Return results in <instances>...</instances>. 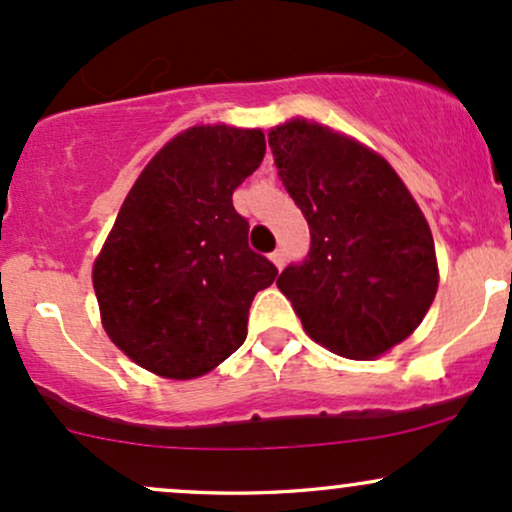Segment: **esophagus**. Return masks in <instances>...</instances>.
<instances>
[{
  "mask_svg": "<svg viewBox=\"0 0 512 512\" xmlns=\"http://www.w3.org/2000/svg\"><path fill=\"white\" fill-rule=\"evenodd\" d=\"M269 260L274 262V267H276V269H281V267H284V252H281V250H274L272 255H269Z\"/></svg>",
  "mask_w": 512,
  "mask_h": 512,
  "instance_id": "esophagus-1",
  "label": "esophagus"
}]
</instances>
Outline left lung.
Here are the masks:
<instances>
[{
	"instance_id": "1",
	"label": "left lung",
	"mask_w": 512,
	"mask_h": 512,
	"mask_svg": "<svg viewBox=\"0 0 512 512\" xmlns=\"http://www.w3.org/2000/svg\"><path fill=\"white\" fill-rule=\"evenodd\" d=\"M267 137L310 226L308 257L276 286L327 351L354 361L387 354L421 325L438 291L424 211L395 168L349 134L291 117Z\"/></svg>"
}]
</instances>
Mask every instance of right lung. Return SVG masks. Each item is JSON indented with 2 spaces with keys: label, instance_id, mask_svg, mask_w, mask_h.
I'll use <instances>...</instances> for the list:
<instances>
[{
  "label": "right lung",
  "instance_id": "right-lung-1",
  "mask_svg": "<svg viewBox=\"0 0 512 512\" xmlns=\"http://www.w3.org/2000/svg\"><path fill=\"white\" fill-rule=\"evenodd\" d=\"M264 132L195 125L146 163L93 262L103 330L170 380L207 375L248 337L257 291L276 279L248 248L233 190L260 168Z\"/></svg>",
  "mask_w": 512,
  "mask_h": 512
}]
</instances>
